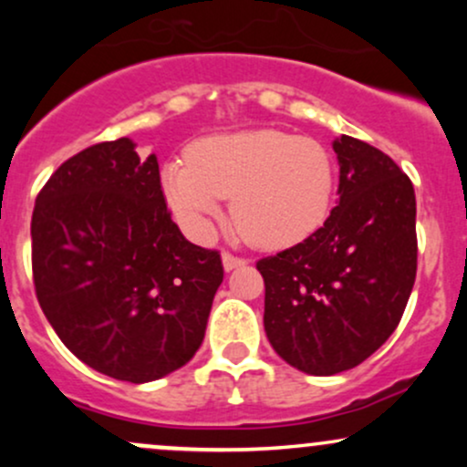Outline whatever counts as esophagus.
<instances>
[{"mask_svg":"<svg viewBox=\"0 0 467 467\" xmlns=\"http://www.w3.org/2000/svg\"><path fill=\"white\" fill-rule=\"evenodd\" d=\"M222 261H223V270H226V272L237 270V267H244L245 264H248V261H245V259H241V256L230 254V252H226V254L222 256Z\"/></svg>","mask_w":467,"mask_h":467,"instance_id":"esophagus-1","label":"esophagus"}]
</instances>
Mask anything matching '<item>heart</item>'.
I'll list each match as a JSON object with an SVG mask.
<instances>
[{
  "label": "heart",
  "instance_id": "1",
  "mask_svg": "<svg viewBox=\"0 0 467 467\" xmlns=\"http://www.w3.org/2000/svg\"><path fill=\"white\" fill-rule=\"evenodd\" d=\"M336 169L314 138L281 130H245L197 140L189 158L162 169V191L175 217L206 237L233 197V219L245 239L278 250L316 233L329 215Z\"/></svg>",
  "mask_w": 467,
  "mask_h": 467
}]
</instances>
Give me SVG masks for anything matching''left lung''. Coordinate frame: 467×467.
I'll return each mask as SVG.
<instances>
[{
	"mask_svg": "<svg viewBox=\"0 0 467 467\" xmlns=\"http://www.w3.org/2000/svg\"><path fill=\"white\" fill-rule=\"evenodd\" d=\"M337 206L294 248L256 264L272 349L307 375L349 371L400 325L417 275L415 191L371 144L337 136Z\"/></svg>",
	"mask_w": 467,
	"mask_h": 467,
	"instance_id": "1",
	"label": "left lung"
}]
</instances>
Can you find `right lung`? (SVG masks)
<instances>
[{"mask_svg":"<svg viewBox=\"0 0 467 467\" xmlns=\"http://www.w3.org/2000/svg\"><path fill=\"white\" fill-rule=\"evenodd\" d=\"M30 234L36 298L80 362L144 384L200 349L222 259L173 223L155 153L140 160L118 138L69 158L36 197Z\"/></svg>","mask_w":467,"mask_h":467,"instance_id":"1","label":"right lung"}]
</instances>
